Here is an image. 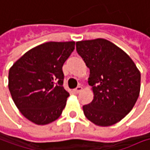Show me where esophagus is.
<instances>
[{
  "mask_svg": "<svg viewBox=\"0 0 150 150\" xmlns=\"http://www.w3.org/2000/svg\"><path fill=\"white\" fill-rule=\"evenodd\" d=\"M82 90H83V88H82L81 86H77V87L75 88V89H74V92H75V93H76V94H77V93H79V92H81V91Z\"/></svg>",
  "mask_w": 150,
  "mask_h": 150,
  "instance_id": "1",
  "label": "esophagus"
}]
</instances>
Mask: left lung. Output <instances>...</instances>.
<instances>
[{"label":"left lung","mask_w":150,"mask_h":150,"mask_svg":"<svg viewBox=\"0 0 150 150\" xmlns=\"http://www.w3.org/2000/svg\"><path fill=\"white\" fill-rule=\"evenodd\" d=\"M76 51L90 69L88 83L94 94L83 106L85 116L97 126L118 122L139 98V70L123 50L104 38L76 42Z\"/></svg>","instance_id":"left-lung-1"}]
</instances>
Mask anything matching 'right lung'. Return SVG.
Returning a JSON list of instances; mask_svg holds the SVG:
<instances>
[{
	"mask_svg": "<svg viewBox=\"0 0 150 150\" xmlns=\"http://www.w3.org/2000/svg\"><path fill=\"white\" fill-rule=\"evenodd\" d=\"M75 42H48L30 49L11 67L8 87L23 116L38 125L58 119L69 96L62 67Z\"/></svg>",
	"mask_w": 150,
	"mask_h": 150,
	"instance_id": "right-lung-1",
	"label": "right lung"
}]
</instances>
